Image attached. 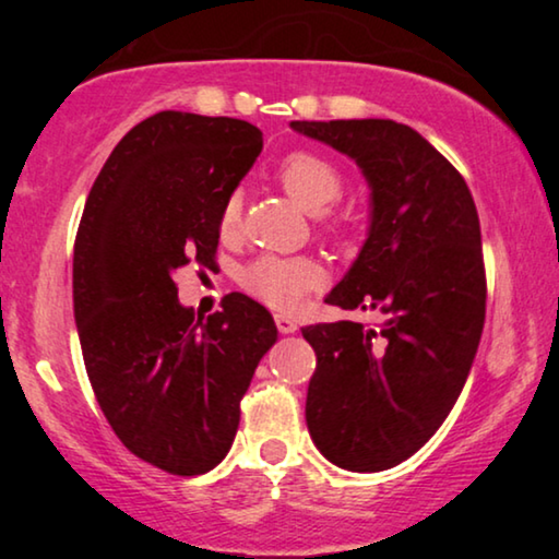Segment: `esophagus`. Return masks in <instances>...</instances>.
<instances>
[{
  "mask_svg": "<svg viewBox=\"0 0 559 559\" xmlns=\"http://www.w3.org/2000/svg\"><path fill=\"white\" fill-rule=\"evenodd\" d=\"M274 323H277V328H280V333H282V335H289V333H295V331H297L295 318H289V316H274Z\"/></svg>",
  "mask_w": 559,
  "mask_h": 559,
  "instance_id": "34e87169",
  "label": "esophagus"
}]
</instances>
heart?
<instances>
[{
    "instance_id": "obj_1",
    "label": "heart",
    "mask_w": 559,
    "mask_h": 559,
    "mask_svg": "<svg viewBox=\"0 0 559 559\" xmlns=\"http://www.w3.org/2000/svg\"><path fill=\"white\" fill-rule=\"evenodd\" d=\"M280 182L285 193L300 203L305 211L320 213L338 201L343 178L331 159L316 152H293L280 165ZM241 195L231 193L221 209L218 226L224 234H234L241 221ZM325 282L323 266L305 257H262L243 272V285L259 300L277 310H295L310 289Z\"/></svg>"
}]
</instances>
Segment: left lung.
<instances>
[{
  "instance_id": "left-lung-1",
  "label": "left lung",
  "mask_w": 559,
  "mask_h": 559,
  "mask_svg": "<svg viewBox=\"0 0 559 559\" xmlns=\"http://www.w3.org/2000/svg\"><path fill=\"white\" fill-rule=\"evenodd\" d=\"M289 127L354 159L371 190L369 234L325 302L384 316L379 328H302L318 356L305 402L310 438L338 468H394L445 423L476 358L486 318L476 203L461 173L407 124Z\"/></svg>"
}]
</instances>
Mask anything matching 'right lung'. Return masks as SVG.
<instances>
[{
  "instance_id": "1",
  "label": "right lung",
  "mask_w": 559,
  "mask_h": 559,
  "mask_svg": "<svg viewBox=\"0 0 559 559\" xmlns=\"http://www.w3.org/2000/svg\"><path fill=\"white\" fill-rule=\"evenodd\" d=\"M259 152L249 121L159 111L114 147L75 234L73 316L98 407L136 457L175 476L224 461L277 343L251 297L226 295L203 320L175 287L182 266L213 264L221 209Z\"/></svg>"
}]
</instances>
